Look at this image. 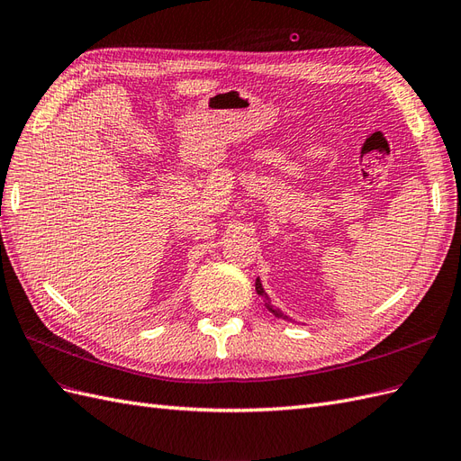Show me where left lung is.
Returning <instances> with one entry per match:
<instances>
[{"instance_id": "obj_1", "label": "left lung", "mask_w": 461, "mask_h": 461, "mask_svg": "<svg viewBox=\"0 0 461 461\" xmlns=\"http://www.w3.org/2000/svg\"><path fill=\"white\" fill-rule=\"evenodd\" d=\"M255 289H257V295L258 297H262V301H265V307L274 314L276 319H284V321H289L292 322V319L287 317V314H284L280 309H274L272 305H270V297L267 295V292H265V287H262V284H260V278H257V282H255Z\"/></svg>"}]
</instances>
